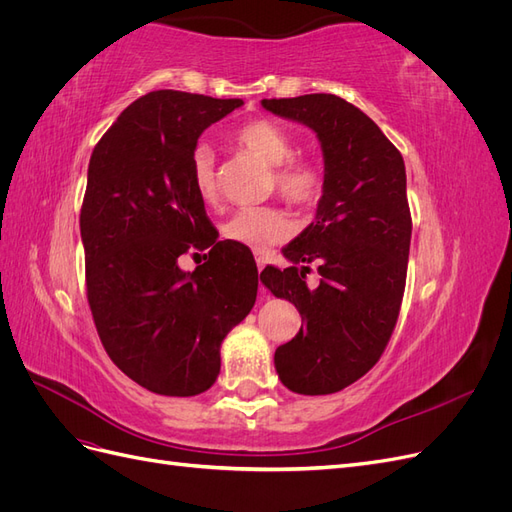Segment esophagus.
Listing matches in <instances>:
<instances>
[{
    "label": "esophagus",
    "instance_id": "34e87169",
    "mask_svg": "<svg viewBox=\"0 0 512 512\" xmlns=\"http://www.w3.org/2000/svg\"><path fill=\"white\" fill-rule=\"evenodd\" d=\"M265 265H267V256L262 254V252H256V267H258V271L265 269Z\"/></svg>",
    "mask_w": 512,
    "mask_h": 512
}]
</instances>
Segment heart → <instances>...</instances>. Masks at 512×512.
<instances>
[{
  "label": "heart",
  "mask_w": 512,
  "mask_h": 512,
  "mask_svg": "<svg viewBox=\"0 0 512 512\" xmlns=\"http://www.w3.org/2000/svg\"><path fill=\"white\" fill-rule=\"evenodd\" d=\"M235 141L252 156L275 168V185L288 203L312 207L322 194V170L307 160H292L294 138L280 123L269 119L247 121L235 134ZM190 179L194 192L213 203L220 194L218 170H215L213 151L198 145L190 160ZM292 232L288 215L275 207H245L239 209L224 226L226 239L241 243L252 250L284 241Z\"/></svg>",
  "instance_id": "obj_1"
}]
</instances>
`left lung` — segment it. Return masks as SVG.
Wrapping results in <instances>:
<instances>
[{"instance_id": "8db88e82", "label": "left lung", "mask_w": 512, "mask_h": 512, "mask_svg": "<svg viewBox=\"0 0 512 512\" xmlns=\"http://www.w3.org/2000/svg\"><path fill=\"white\" fill-rule=\"evenodd\" d=\"M262 106L314 130L324 158L316 220L282 250L290 267L260 273L305 320L275 350V369L292 393L331 395L378 363L395 329L412 235L406 166L374 121L333 94ZM309 261L321 273L314 291L304 284Z\"/></svg>"}]
</instances>
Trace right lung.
<instances>
[{
  "label": "right lung",
  "instance_id": "1",
  "mask_svg": "<svg viewBox=\"0 0 512 512\" xmlns=\"http://www.w3.org/2000/svg\"><path fill=\"white\" fill-rule=\"evenodd\" d=\"M243 100L160 89L123 111L91 153L81 209L87 301L111 361L147 391L192 397L220 374V346L250 314L252 252L218 241L190 179L198 138ZM208 250L183 272L178 258Z\"/></svg>",
  "mask_w": 512,
  "mask_h": 512
}]
</instances>
